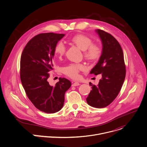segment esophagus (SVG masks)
<instances>
[{
	"mask_svg": "<svg viewBox=\"0 0 147 147\" xmlns=\"http://www.w3.org/2000/svg\"><path fill=\"white\" fill-rule=\"evenodd\" d=\"M80 84L78 82H73V84H72V86L73 87H76V86H80Z\"/></svg>",
	"mask_w": 147,
	"mask_h": 147,
	"instance_id": "obj_1",
	"label": "esophagus"
}]
</instances>
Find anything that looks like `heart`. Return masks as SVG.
Here are the masks:
<instances>
[{
	"instance_id": "b5f03b06",
	"label": "heart",
	"mask_w": 147,
	"mask_h": 147,
	"mask_svg": "<svg viewBox=\"0 0 147 147\" xmlns=\"http://www.w3.org/2000/svg\"><path fill=\"white\" fill-rule=\"evenodd\" d=\"M71 42L84 51V56L87 60L94 62L99 59L102 53L101 48L97 44H92V40L89 37L82 34H77L71 39ZM54 51L55 55L61 58L66 52V47L60 42L55 46ZM86 69V66L82 64L71 63L63 68L62 71L71 78L77 79L80 77V72L84 71Z\"/></svg>"
}]
</instances>
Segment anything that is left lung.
Returning a JSON list of instances; mask_svg holds the SVG:
<instances>
[{
    "mask_svg": "<svg viewBox=\"0 0 147 147\" xmlns=\"http://www.w3.org/2000/svg\"><path fill=\"white\" fill-rule=\"evenodd\" d=\"M102 44L101 56L90 74H100L98 85H91L86 98L89 105L103 108L110 105L119 94L125 77V66L123 52L118 41L110 34L96 30Z\"/></svg>",
    "mask_w": 147,
    "mask_h": 147,
    "instance_id": "left-lung-1",
    "label": "left lung"
}]
</instances>
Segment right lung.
I'll list each match as a JSON object with an SVG mask.
<instances>
[{"instance_id":"right-lung-1","label":"right lung","mask_w":147,"mask_h":147,"mask_svg":"<svg viewBox=\"0 0 147 147\" xmlns=\"http://www.w3.org/2000/svg\"><path fill=\"white\" fill-rule=\"evenodd\" d=\"M65 35L53 32L39 34L25 47L20 60V78L26 93L39 111L54 113L63 107L65 92L71 86L65 78H59L55 86L48 81L53 70L55 47Z\"/></svg>"}]
</instances>
